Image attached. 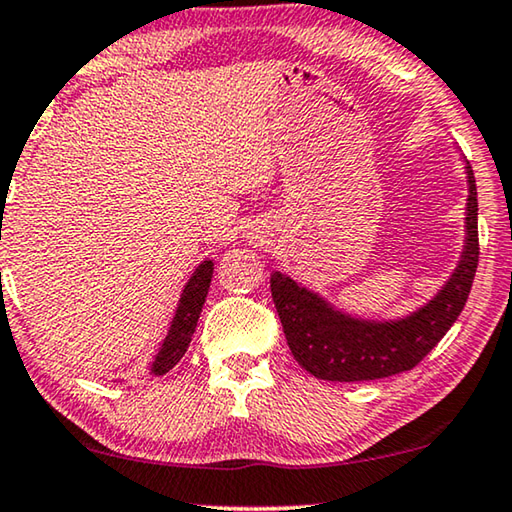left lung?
I'll use <instances>...</instances> for the list:
<instances>
[{
    "label": "left lung",
    "instance_id": "left-lung-1",
    "mask_svg": "<svg viewBox=\"0 0 512 512\" xmlns=\"http://www.w3.org/2000/svg\"><path fill=\"white\" fill-rule=\"evenodd\" d=\"M467 246L453 278L437 299L407 319L386 324L345 317L292 278L273 273L271 296L292 356L310 375L326 381H370L416 368L437 347L469 299L478 266V200L467 163Z\"/></svg>",
    "mask_w": 512,
    "mask_h": 512
}]
</instances>
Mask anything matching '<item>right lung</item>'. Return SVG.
<instances>
[{
	"label": "right lung",
	"mask_w": 512,
	"mask_h": 512,
	"mask_svg": "<svg viewBox=\"0 0 512 512\" xmlns=\"http://www.w3.org/2000/svg\"><path fill=\"white\" fill-rule=\"evenodd\" d=\"M211 273H213V262H202L195 269L193 278L188 280V285L181 294L177 315L172 319L170 333H167L163 347H160V352L154 361V375H165V372H170L174 365L181 361V356L186 354L190 340H193L197 319H200L202 305L207 301Z\"/></svg>",
	"instance_id": "right-lung-1"
}]
</instances>
